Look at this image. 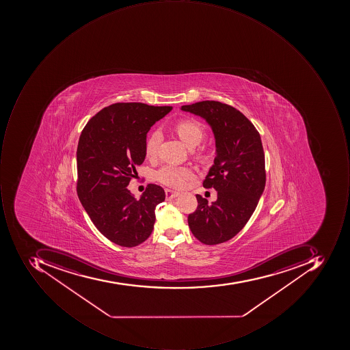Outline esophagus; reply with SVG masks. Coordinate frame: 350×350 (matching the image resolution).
Instances as JSON below:
<instances>
[{
	"instance_id": "esophagus-1",
	"label": "esophagus",
	"mask_w": 350,
	"mask_h": 350,
	"mask_svg": "<svg viewBox=\"0 0 350 350\" xmlns=\"http://www.w3.org/2000/svg\"><path fill=\"white\" fill-rule=\"evenodd\" d=\"M165 194H166L167 200H172L174 199V198L178 197L180 192L174 191V190L166 189L165 190Z\"/></svg>"
}]
</instances>
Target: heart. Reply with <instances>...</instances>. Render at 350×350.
<instances>
[{
    "instance_id": "heart-1",
    "label": "heart",
    "mask_w": 350,
    "mask_h": 350,
    "mask_svg": "<svg viewBox=\"0 0 350 350\" xmlns=\"http://www.w3.org/2000/svg\"><path fill=\"white\" fill-rule=\"evenodd\" d=\"M176 131L188 148H194L203 139V126L197 120H180L176 123ZM161 141H162V133L159 129L153 131L149 135L145 144L147 158L153 159L157 156ZM192 176H193V172L190 168L174 166V165H166L156 172L157 180L163 185L172 188L183 187L186 182Z\"/></svg>"
}]
</instances>
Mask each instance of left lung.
<instances>
[{"mask_svg":"<svg viewBox=\"0 0 350 350\" xmlns=\"http://www.w3.org/2000/svg\"><path fill=\"white\" fill-rule=\"evenodd\" d=\"M180 109L203 118L211 126L217 154L203 182L204 187L217 190V201L209 204L197 194L198 208L188 215V225L203 244H221L242 230L265 188V154L260 133L242 112L217 100Z\"/></svg>","mask_w":350,"mask_h":350,"instance_id":"obj_1","label":"left lung"}]
</instances>
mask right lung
Wrapping results in <instances>:
<instances>
[{
	"label": "right lung",
	"instance_id": "1",
	"mask_svg": "<svg viewBox=\"0 0 350 350\" xmlns=\"http://www.w3.org/2000/svg\"><path fill=\"white\" fill-rule=\"evenodd\" d=\"M172 106L116 103L100 110L81 133L77 149V192L94 226L114 244L135 247L146 241L165 200L149 184L139 200L127 188L144 162L147 133Z\"/></svg>",
	"mask_w": 350,
	"mask_h": 350
}]
</instances>
